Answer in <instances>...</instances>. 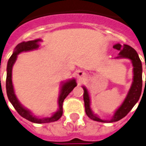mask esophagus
I'll use <instances>...</instances> for the list:
<instances>
[{"label": "esophagus", "mask_w": 146, "mask_h": 146, "mask_svg": "<svg viewBox=\"0 0 146 146\" xmlns=\"http://www.w3.org/2000/svg\"><path fill=\"white\" fill-rule=\"evenodd\" d=\"M76 76H77V78L80 80H83V79H84V77H86V76H87V73H85V72H84V71H78L77 72V73H76Z\"/></svg>", "instance_id": "34e87169"}]
</instances>
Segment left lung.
Returning a JSON list of instances; mask_svg holds the SVG:
<instances>
[{
    "mask_svg": "<svg viewBox=\"0 0 146 146\" xmlns=\"http://www.w3.org/2000/svg\"><path fill=\"white\" fill-rule=\"evenodd\" d=\"M113 48L119 51V56L117 58H126L129 59L131 61L133 66V82L131 84L129 91L126 96L125 100L123 101L121 105L114 112V115L110 120H103L98 117L97 114H94V112L90 108V99L88 90L85 87H83L84 89V106H85V111L86 114L90 119L100 122L108 123L117 121L124 117H125L128 113L132 109L135 104L139 101V98L141 96L142 88V62L139 59V55L137 52L132 47L128 45H121L119 43L115 44ZM146 69V65H145ZM146 84V80H145Z\"/></svg>",
    "mask_w": 146,
    "mask_h": 146,
    "instance_id": "1",
    "label": "left lung"
}]
</instances>
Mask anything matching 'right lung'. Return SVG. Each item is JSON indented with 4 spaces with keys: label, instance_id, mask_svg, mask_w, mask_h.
<instances>
[{
    "label": "right lung",
    "instance_id": "obj_1",
    "mask_svg": "<svg viewBox=\"0 0 146 146\" xmlns=\"http://www.w3.org/2000/svg\"><path fill=\"white\" fill-rule=\"evenodd\" d=\"M41 39H35L32 41H28V42H22L19 43L15 48V51L10 57L9 60L7 62V78H6V90H7V95L8 100L11 103L13 107L15 108L18 114L21 115L24 118L29 120L30 121L33 123H37V124H42V123H49L53 122L62 117V103L63 100L68 94H70L73 88L76 86V82L75 79L69 80L65 83H62L61 86V91L59 94V100H58V104H59V108L56 112H55L51 117H43V118H38L35 117V115L32 114V112L29 110L24 108L21 104V103L18 101V98L16 97L14 90V87L12 84V67L15 62L18 55L21 53L22 52L31 51L34 49H37L39 47L38 42H41Z\"/></svg>",
    "mask_w": 146,
    "mask_h": 146
}]
</instances>
